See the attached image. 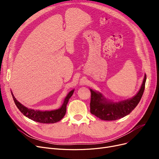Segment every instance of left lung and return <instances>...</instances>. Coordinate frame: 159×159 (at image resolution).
Instances as JSON below:
<instances>
[{"instance_id": "left-lung-1", "label": "left lung", "mask_w": 159, "mask_h": 159, "mask_svg": "<svg viewBox=\"0 0 159 159\" xmlns=\"http://www.w3.org/2000/svg\"><path fill=\"white\" fill-rule=\"evenodd\" d=\"M146 80L145 74L138 93L131 98L113 102L108 101L101 93L90 89V112L103 120H115L129 114L139 103L143 95Z\"/></svg>"}]
</instances>
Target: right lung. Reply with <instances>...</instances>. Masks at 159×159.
<instances>
[{
  "mask_svg": "<svg viewBox=\"0 0 159 159\" xmlns=\"http://www.w3.org/2000/svg\"><path fill=\"white\" fill-rule=\"evenodd\" d=\"M74 92V89L70 91L68 95L64 99V101L62 106L58 110H52V111H40V110H34L31 109H28V107H25L22 104H20L17 100L15 98L13 93L11 95L14 100V102L18 109L20 112L29 118L30 119L40 123L44 124H50V123H55L60 121L66 114V106L68 104L69 99L72 96Z\"/></svg>",
  "mask_w": 159,
  "mask_h": 159,
  "instance_id": "right-lung-1",
  "label": "right lung"
}]
</instances>
